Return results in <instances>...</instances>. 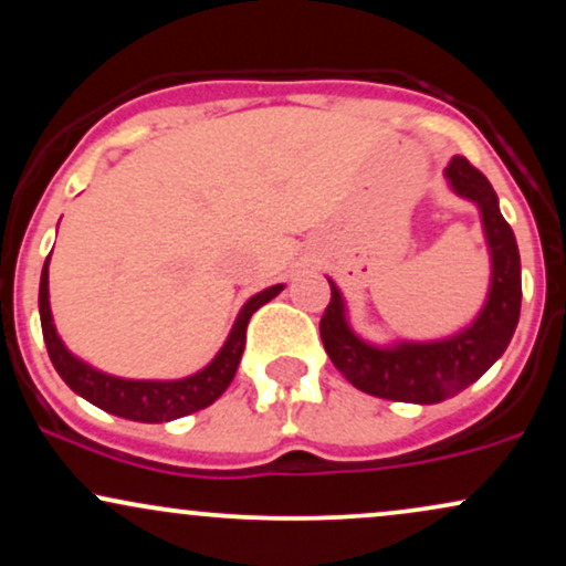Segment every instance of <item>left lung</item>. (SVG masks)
<instances>
[{"mask_svg": "<svg viewBox=\"0 0 566 566\" xmlns=\"http://www.w3.org/2000/svg\"><path fill=\"white\" fill-rule=\"evenodd\" d=\"M447 180L458 197L471 199L482 212L492 279L484 308L469 327L441 340L373 346L350 329L346 301L335 282L333 297L319 322L322 343L343 378L359 391L409 405H437L476 382L509 348L522 311V261L516 237L500 216L497 193L465 157H452Z\"/></svg>", "mask_w": 566, "mask_h": 566, "instance_id": "8db88e82", "label": "left lung"}]
</instances>
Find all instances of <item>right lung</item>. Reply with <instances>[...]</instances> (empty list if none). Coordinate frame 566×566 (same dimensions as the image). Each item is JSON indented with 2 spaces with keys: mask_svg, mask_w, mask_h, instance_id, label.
Listing matches in <instances>:
<instances>
[{
  "mask_svg": "<svg viewBox=\"0 0 566 566\" xmlns=\"http://www.w3.org/2000/svg\"><path fill=\"white\" fill-rule=\"evenodd\" d=\"M48 265L50 258L44 261L42 279H39V319H42V335L48 343V354L53 367L57 369L63 382L90 405L106 409L116 418L138 420V423H167V420L184 418V415L199 412V409L210 407L220 394L229 388V382L237 375L239 361L244 354L247 340V324L250 316L255 314L261 305L274 301L284 284L258 292L242 305L237 322H233L229 337H226L223 348L218 350L216 359L197 375H188L180 380H127L114 378V375L101 373V369L90 367L87 361L76 359L71 350L63 346L53 324V311H50V290H48Z\"/></svg>",
  "mask_w": 566,
  "mask_h": 566,
  "instance_id": "obj_1",
  "label": "right lung"
}]
</instances>
